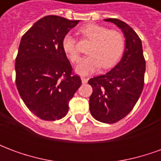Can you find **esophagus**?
I'll return each instance as SVG.
<instances>
[{
    "instance_id": "esophagus-1",
    "label": "esophagus",
    "mask_w": 161,
    "mask_h": 161,
    "mask_svg": "<svg viewBox=\"0 0 161 161\" xmlns=\"http://www.w3.org/2000/svg\"><path fill=\"white\" fill-rule=\"evenodd\" d=\"M81 80H82L83 84H86L88 82V78H86V77H81Z\"/></svg>"
}]
</instances>
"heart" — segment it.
<instances>
[{"instance_id": "obj_1", "label": "heart", "mask_w": 161, "mask_h": 161, "mask_svg": "<svg viewBox=\"0 0 161 161\" xmlns=\"http://www.w3.org/2000/svg\"><path fill=\"white\" fill-rule=\"evenodd\" d=\"M78 33L84 39L92 41L88 49L89 56L81 60L76 71L81 75H88L100 69H109L117 63L123 53L124 37L116 30L97 24H88L82 26ZM62 46L64 53L72 63L80 59V52L76 39L70 34L64 37Z\"/></svg>"}]
</instances>
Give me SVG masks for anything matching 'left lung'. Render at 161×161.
<instances>
[{
    "label": "left lung",
    "instance_id": "1",
    "mask_svg": "<svg viewBox=\"0 0 161 161\" xmlns=\"http://www.w3.org/2000/svg\"><path fill=\"white\" fill-rule=\"evenodd\" d=\"M120 27L126 38L121 61L108 73L89 80L92 87L90 110L96 120L115 123L129 114L144 86L146 61L142 40L127 23L118 19H105Z\"/></svg>",
    "mask_w": 161,
    "mask_h": 161
}]
</instances>
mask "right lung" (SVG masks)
I'll use <instances>...</instances> for the list:
<instances>
[{
    "instance_id": "right-lung-1",
    "label": "right lung",
    "mask_w": 161,
    "mask_h": 161,
    "mask_svg": "<svg viewBox=\"0 0 161 161\" xmlns=\"http://www.w3.org/2000/svg\"><path fill=\"white\" fill-rule=\"evenodd\" d=\"M79 20L57 15L39 19L21 38L15 59V82L24 103L45 121L65 116L69 101L82 81L62 46L64 37Z\"/></svg>"
}]
</instances>
